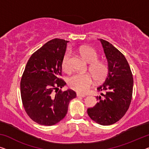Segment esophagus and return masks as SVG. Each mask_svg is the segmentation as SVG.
<instances>
[{"instance_id": "34e87169", "label": "esophagus", "mask_w": 149, "mask_h": 149, "mask_svg": "<svg viewBox=\"0 0 149 149\" xmlns=\"http://www.w3.org/2000/svg\"><path fill=\"white\" fill-rule=\"evenodd\" d=\"M77 97H86V95H84V94H79V93H77Z\"/></svg>"}]
</instances>
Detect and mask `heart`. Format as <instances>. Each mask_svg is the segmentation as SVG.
<instances>
[{
    "label": "heart",
    "instance_id": "1",
    "mask_svg": "<svg viewBox=\"0 0 149 149\" xmlns=\"http://www.w3.org/2000/svg\"><path fill=\"white\" fill-rule=\"evenodd\" d=\"M79 52L81 56L85 60L91 64L89 70L91 74H73L69 77V86L75 91L79 93L87 92L94 83V78L97 82H101L106 79L108 73V68L102 62L97 61L98 54L97 52L92 47L81 46L79 48ZM72 54L70 52H67L64 54L61 61V67L64 72L69 73L72 70L71 65Z\"/></svg>",
    "mask_w": 149,
    "mask_h": 149
}]
</instances>
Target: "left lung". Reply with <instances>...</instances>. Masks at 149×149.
I'll return each instance as SVG.
<instances>
[{
    "label": "left lung",
    "instance_id": "8db88e82",
    "mask_svg": "<svg viewBox=\"0 0 149 149\" xmlns=\"http://www.w3.org/2000/svg\"><path fill=\"white\" fill-rule=\"evenodd\" d=\"M108 62V74L97 87L102 96L87 112L90 118L101 125H111L123 118L129 108L132 97L133 77L124 55L109 42L100 39Z\"/></svg>",
    "mask_w": 149,
    "mask_h": 149
}]
</instances>
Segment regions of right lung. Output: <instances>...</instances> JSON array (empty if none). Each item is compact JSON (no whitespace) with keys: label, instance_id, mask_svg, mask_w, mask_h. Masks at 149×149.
I'll list each match as a JSON object with an SVG mask.
<instances>
[{"label":"right lung","instance_id":"obj_1","mask_svg":"<svg viewBox=\"0 0 149 149\" xmlns=\"http://www.w3.org/2000/svg\"><path fill=\"white\" fill-rule=\"evenodd\" d=\"M68 41L53 39L33 53L22 75L21 96L24 109L37 124L52 126L65 116L70 101L76 97L72 90L61 91V61Z\"/></svg>","mask_w":149,"mask_h":149}]
</instances>
